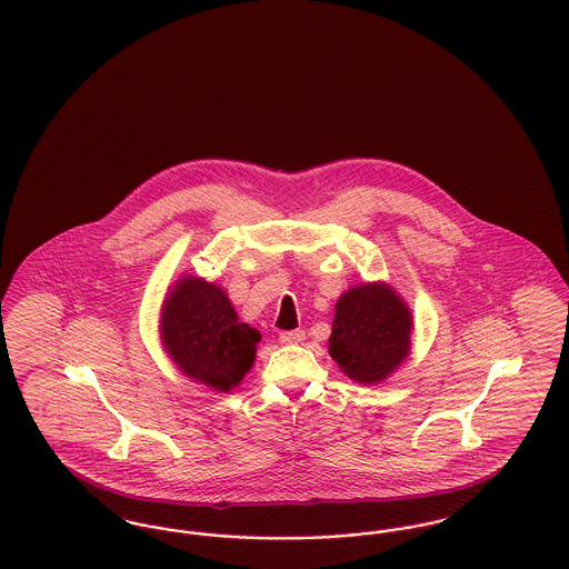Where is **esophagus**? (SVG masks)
I'll return each instance as SVG.
<instances>
[{
    "instance_id": "34e87169",
    "label": "esophagus",
    "mask_w": 569,
    "mask_h": 569,
    "mask_svg": "<svg viewBox=\"0 0 569 569\" xmlns=\"http://www.w3.org/2000/svg\"><path fill=\"white\" fill-rule=\"evenodd\" d=\"M279 341L283 346H298L305 341V332L302 330H288V332H281L279 335Z\"/></svg>"
}]
</instances>
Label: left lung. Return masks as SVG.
I'll return each mask as SVG.
<instances>
[{"mask_svg": "<svg viewBox=\"0 0 569 569\" xmlns=\"http://www.w3.org/2000/svg\"><path fill=\"white\" fill-rule=\"evenodd\" d=\"M411 309L386 281L346 290L335 305L328 352L348 378L373 386L390 378L411 352Z\"/></svg>", "mask_w": 569, "mask_h": 569, "instance_id": "1", "label": "left lung"}]
</instances>
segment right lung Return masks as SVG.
I'll list each match as a JSON object with an SVG mask.
<instances>
[{"label": "right lung", "instance_id": "obj_1", "mask_svg": "<svg viewBox=\"0 0 569 569\" xmlns=\"http://www.w3.org/2000/svg\"><path fill=\"white\" fill-rule=\"evenodd\" d=\"M160 341L181 376L230 392L253 367L260 332L239 320L226 290L183 274L163 297Z\"/></svg>", "mask_w": 569, "mask_h": 569}]
</instances>
